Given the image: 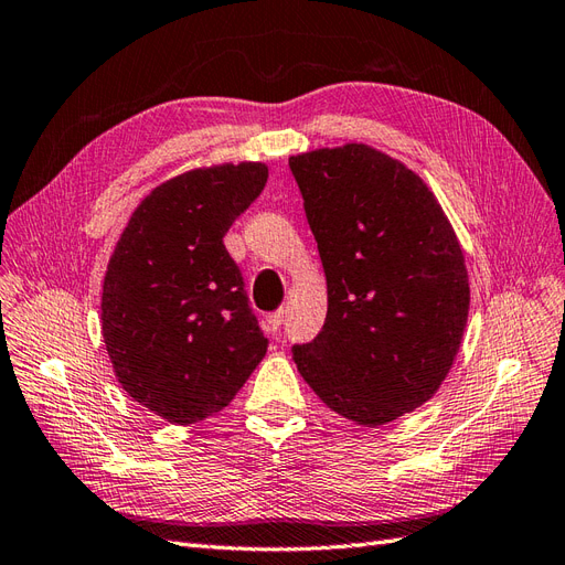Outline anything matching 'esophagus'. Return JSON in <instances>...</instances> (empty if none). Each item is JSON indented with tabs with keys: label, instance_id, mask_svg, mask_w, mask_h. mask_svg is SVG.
<instances>
[{
	"label": "esophagus",
	"instance_id": "1",
	"mask_svg": "<svg viewBox=\"0 0 565 565\" xmlns=\"http://www.w3.org/2000/svg\"><path fill=\"white\" fill-rule=\"evenodd\" d=\"M284 310H277V312H271V315H267V327H269V331H279V327L284 324Z\"/></svg>",
	"mask_w": 565,
	"mask_h": 565
}]
</instances>
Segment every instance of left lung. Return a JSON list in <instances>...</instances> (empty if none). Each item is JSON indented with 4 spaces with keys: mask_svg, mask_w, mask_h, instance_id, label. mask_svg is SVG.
Here are the masks:
<instances>
[{
    "mask_svg": "<svg viewBox=\"0 0 565 565\" xmlns=\"http://www.w3.org/2000/svg\"><path fill=\"white\" fill-rule=\"evenodd\" d=\"M327 277V321L294 348L329 409L383 426L438 393L471 288L455 227L402 160L350 141L288 158Z\"/></svg>",
    "mask_w": 565,
    "mask_h": 565,
    "instance_id": "left-lung-1",
    "label": "left lung"
}]
</instances>
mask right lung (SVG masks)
I'll return each instance as SVG.
<instances>
[{
  "label": "right lung",
  "instance_id": "obj_1",
  "mask_svg": "<svg viewBox=\"0 0 565 565\" xmlns=\"http://www.w3.org/2000/svg\"><path fill=\"white\" fill-rule=\"evenodd\" d=\"M267 166L193 168L135 207L104 277L102 335L122 391L174 426L217 414L267 338L222 238L260 196Z\"/></svg>",
  "mask_w": 565,
  "mask_h": 565
}]
</instances>
